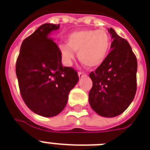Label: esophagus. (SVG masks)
<instances>
[{
  "label": "esophagus",
  "instance_id": "34e87169",
  "mask_svg": "<svg viewBox=\"0 0 150 150\" xmlns=\"http://www.w3.org/2000/svg\"><path fill=\"white\" fill-rule=\"evenodd\" d=\"M86 75H87L86 73L83 72V71H79V78L86 77Z\"/></svg>",
  "mask_w": 150,
  "mask_h": 150
}]
</instances>
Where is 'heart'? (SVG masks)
<instances>
[{
  "label": "heart",
  "mask_w": 150,
  "mask_h": 150,
  "mask_svg": "<svg viewBox=\"0 0 150 150\" xmlns=\"http://www.w3.org/2000/svg\"><path fill=\"white\" fill-rule=\"evenodd\" d=\"M68 43H59L58 51L64 61L71 63L78 52L79 61L89 68L100 66L109 54L111 40L103 29H86L73 32L68 36Z\"/></svg>",
  "instance_id": "heart-1"
}]
</instances>
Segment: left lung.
Segmentation results:
<instances>
[{"mask_svg": "<svg viewBox=\"0 0 150 150\" xmlns=\"http://www.w3.org/2000/svg\"><path fill=\"white\" fill-rule=\"evenodd\" d=\"M112 50L95 71L89 74L93 87L89 104L100 116L122 114L134 100L137 89V59L129 43L110 28Z\"/></svg>", "mask_w": 150, "mask_h": 150, "instance_id": "obj_1", "label": "left lung"}]
</instances>
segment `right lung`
Masks as SVG:
<instances>
[{"label":"right lung","instance_id":"1","mask_svg":"<svg viewBox=\"0 0 150 150\" xmlns=\"http://www.w3.org/2000/svg\"><path fill=\"white\" fill-rule=\"evenodd\" d=\"M59 25L46 23L23 40L16 61L20 93L26 106L40 116H56L65 107L69 92L79 81L71 67H63L50 33Z\"/></svg>","mask_w":150,"mask_h":150}]
</instances>
